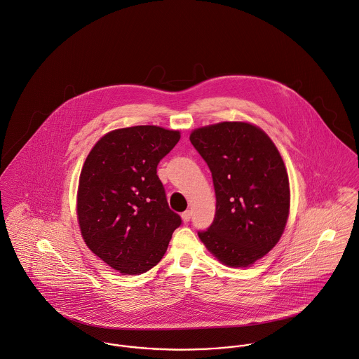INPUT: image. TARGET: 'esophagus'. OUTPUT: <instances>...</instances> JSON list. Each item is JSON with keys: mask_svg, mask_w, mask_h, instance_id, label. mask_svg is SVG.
Segmentation results:
<instances>
[{"mask_svg": "<svg viewBox=\"0 0 359 359\" xmlns=\"http://www.w3.org/2000/svg\"><path fill=\"white\" fill-rule=\"evenodd\" d=\"M182 219H183V222H184V223H189V222H190V219H191V212H190V210L183 212Z\"/></svg>", "mask_w": 359, "mask_h": 359, "instance_id": "obj_1", "label": "esophagus"}]
</instances>
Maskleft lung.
<instances>
[{
	"instance_id": "8db88e82",
	"label": "left lung",
	"mask_w": 359,
	"mask_h": 359,
	"mask_svg": "<svg viewBox=\"0 0 359 359\" xmlns=\"http://www.w3.org/2000/svg\"><path fill=\"white\" fill-rule=\"evenodd\" d=\"M190 142L208 163L216 215L198 237L226 266L248 267L278 242L289 216L285 163L273 140L249 122H219L194 129Z\"/></svg>"
}]
</instances>
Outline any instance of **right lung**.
I'll return each mask as SVG.
<instances>
[{"label": "right lung", "instance_id": "1", "mask_svg": "<svg viewBox=\"0 0 359 359\" xmlns=\"http://www.w3.org/2000/svg\"><path fill=\"white\" fill-rule=\"evenodd\" d=\"M179 139V130L154 125L116 129L93 146L82 166L77 194L82 238L123 276L157 266L182 224L157 175L160 161Z\"/></svg>", "mask_w": 359, "mask_h": 359}]
</instances>
